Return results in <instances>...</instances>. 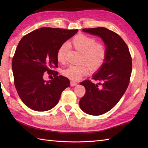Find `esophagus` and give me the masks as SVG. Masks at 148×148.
I'll return each mask as SVG.
<instances>
[{
    "mask_svg": "<svg viewBox=\"0 0 148 148\" xmlns=\"http://www.w3.org/2000/svg\"><path fill=\"white\" fill-rule=\"evenodd\" d=\"M77 85V83L76 82H75V81H71V86H75Z\"/></svg>",
    "mask_w": 148,
    "mask_h": 148,
    "instance_id": "esophagus-1",
    "label": "esophagus"
}]
</instances>
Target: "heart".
I'll return each mask as SVG.
<instances>
[{
  "instance_id": "heart-1",
  "label": "heart",
  "mask_w": 148,
  "mask_h": 148,
  "mask_svg": "<svg viewBox=\"0 0 148 148\" xmlns=\"http://www.w3.org/2000/svg\"><path fill=\"white\" fill-rule=\"evenodd\" d=\"M71 44L77 51L82 53V61L88 65L81 64L69 66L63 71L65 76L74 81L79 80L88 74L90 69L94 71L101 67L106 56V47L102 42H95L92 37L79 34L71 40ZM67 49V44H63L58 48L56 54L58 62H63L65 60Z\"/></svg>"
}]
</instances>
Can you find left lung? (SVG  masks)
I'll use <instances>...</instances> for the list:
<instances>
[{
	"instance_id": "8db88e82",
	"label": "left lung",
	"mask_w": 148,
	"mask_h": 148,
	"mask_svg": "<svg viewBox=\"0 0 148 148\" xmlns=\"http://www.w3.org/2000/svg\"><path fill=\"white\" fill-rule=\"evenodd\" d=\"M84 32L98 36L103 40L106 56L101 67L93 74L95 84L85 80L80 84L86 93L79 100L81 109L88 114L99 116L108 112L117 104L129 84L132 58L126 43L117 34L104 27L84 29Z\"/></svg>"
}]
</instances>
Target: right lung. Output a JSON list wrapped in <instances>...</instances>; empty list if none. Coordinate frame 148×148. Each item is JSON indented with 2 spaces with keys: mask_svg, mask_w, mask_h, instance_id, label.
Returning a JSON list of instances; mask_svg holds the SVG:
<instances>
[{
  "mask_svg": "<svg viewBox=\"0 0 148 148\" xmlns=\"http://www.w3.org/2000/svg\"><path fill=\"white\" fill-rule=\"evenodd\" d=\"M77 31L43 27L20 40L12 58V69L18 95L31 109H51L58 103L63 91L70 86L68 78L58 76L53 69L58 66V48ZM45 71L54 77L45 80Z\"/></svg>",
  "mask_w": 148,
  "mask_h": 148,
  "instance_id": "obj_1",
  "label": "right lung"
}]
</instances>
